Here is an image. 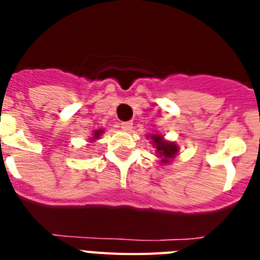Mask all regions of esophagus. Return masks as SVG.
I'll return each instance as SVG.
<instances>
[{
	"mask_svg": "<svg viewBox=\"0 0 260 260\" xmlns=\"http://www.w3.org/2000/svg\"><path fill=\"white\" fill-rule=\"evenodd\" d=\"M121 128L125 132H132L133 130V122H122L121 123Z\"/></svg>",
	"mask_w": 260,
	"mask_h": 260,
	"instance_id": "1",
	"label": "esophagus"
}]
</instances>
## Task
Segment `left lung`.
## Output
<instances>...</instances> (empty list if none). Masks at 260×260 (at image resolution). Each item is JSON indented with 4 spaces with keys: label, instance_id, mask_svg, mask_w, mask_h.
Masks as SVG:
<instances>
[{
    "label": "left lung",
    "instance_id": "left-lung-1",
    "mask_svg": "<svg viewBox=\"0 0 260 260\" xmlns=\"http://www.w3.org/2000/svg\"><path fill=\"white\" fill-rule=\"evenodd\" d=\"M150 138L152 139V144L156 148L157 157L161 158L162 164H168V162H171L172 158L176 157L178 153V146L176 143L165 141L161 135L152 134L150 135Z\"/></svg>",
    "mask_w": 260,
    "mask_h": 260
}]
</instances>
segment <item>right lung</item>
I'll return each instance as SVG.
<instances>
[{"mask_svg": "<svg viewBox=\"0 0 260 260\" xmlns=\"http://www.w3.org/2000/svg\"><path fill=\"white\" fill-rule=\"evenodd\" d=\"M103 133H104V132H103L102 128H99V130H95V133H93V137L89 138V141L93 142V141H96V139H99V138H100V135H102Z\"/></svg>", "mask_w": 260, "mask_h": 260, "instance_id": "1", "label": "right lung"}]
</instances>
